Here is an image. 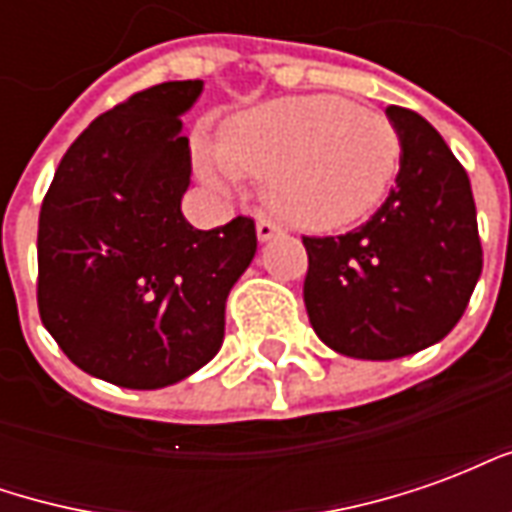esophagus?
Listing matches in <instances>:
<instances>
[{
	"instance_id": "34e87169",
	"label": "esophagus",
	"mask_w": 512,
	"mask_h": 512,
	"mask_svg": "<svg viewBox=\"0 0 512 512\" xmlns=\"http://www.w3.org/2000/svg\"><path fill=\"white\" fill-rule=\"evenodd\" d=\"M279 233V224L268 216H257V238L260 241H271Z\"/></svg>"
}]
</instances>
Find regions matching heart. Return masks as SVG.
Segmentation results:
<instances>
[{
	"label": "heart",
	"mask_w": 512,
	"mask_h": 512,
	"mask_svg": "<svg viewBox=\"0 0 512 512\" xmlns=\"http://www.w3.org/2000/svg\"><path fill=\"white\" fill-rule=\"evenodd\" d=\"M397 156V134L384 115L334 95H293L230 117L216 156L202 153L200 169L222 189L233 186L235 172L266 178L279 216L332 230L384 200Z\"/></svg>",
	"instance_id": "1"
}]
</instances>
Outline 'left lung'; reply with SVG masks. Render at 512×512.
Wrapping results in <instances>:
<instances>
[{
    "label": "left lung",
    "mask_w": 512,
    "mask_h": 512,
    "mask_svg": "<svg viewBox=\"0 0 512 512\" xmlns=\"http://www.w3.org/2000/svg\"><path fill=\"white\" fill-rule=\"evenodd\" d=\"M400 169L384 205L345 235L304 238L315 334L354 359H400L461 321L483 271L472 183L425 117L389 106Z\"/></svg>",
    "instance_id": "obj_1"
}]
</instances>
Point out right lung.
I'll return each instance as SVG.
<instances>
[{
	"instance_id": "add662e5",
	"label": "right lung",
	"mask_w": 512,
	"mask_h": 512,
	"mask_svg": "<svg viewBox=\"0 0 512 512\" xmlns=\"http://www.w3.org/2000/svg\"><path fill=\"white\" fill-rule=\"evenodd\" d=\"M202 82H164L95 117L68 147L38 222L40 321L84 373L178 384L219 354L224 304L257 252L255 222L194 230L183 120Z\"/></svg>"
}]
</instances>
